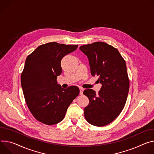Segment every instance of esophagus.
<instances>
[{
    "label": "esophagus",
    "instance_id": "34e87169",
    "mask_svg": "<svg viewBox=\"0 0 154 154\" xmlns=\"http://www.w3.org/2000/svg\"><path fill=\"white\" fill-rule=\"evenodd\" d=\"M83 88H80V94H83Z\"/></svg>",
    "mask_w": 154,
    "mask_h": 154
}]
</instances>
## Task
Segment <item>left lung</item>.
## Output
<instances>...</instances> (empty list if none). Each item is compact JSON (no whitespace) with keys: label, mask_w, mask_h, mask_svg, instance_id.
Returning a JSON list of instances; mask_svg holds the SVG:
<instances>
[{"label":"left lung","mask_w":154,"mask_h":154,"mask_svg":"<svg viewBox=\"0 0 154 154\" xmlns=\"http://www.w3.org/2000/svg\"><path fill=\"white\" fill-rule=\"evenodd\" d=\"M88 58L91 74L102 84L98 94L92 89L83 94L89 99L84 109L87 121L96 127L113 122L125 107L130 88L127 66L118 50L102 42L80 47Z\"/></svg>","instance_id":"obj_1"}]
</instances>
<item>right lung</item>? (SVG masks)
<instances>
[{"label":"right lung","mask_w":154,"mask_h":154,"mask_svg":"<svg viewBox=\"0 0 154 154\" xmlns=\"http://www.w3.org/2000/svg\"><path fill=\"white\" fill-rule=\"evenodd\" d=\"M77 47L49 42L38 46L26 58L21 75V87L26 104L38 122L47 125L60 122L79 94L77 87L63 89L57 81L62 72L61 59Z\"/></svg>","instance_id":"add662e5"}]
</instances>
